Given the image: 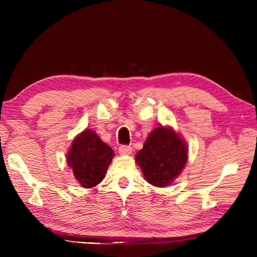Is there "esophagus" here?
<instances>
[{
	"mask_svg": "<svg viewBox=\"0 0 257 257\" xmlns=\"http://www.w3.org/2000/svg\"><path fill=\"white\" fill-rule=\"evenodd\" d=\"M118 151H119V154L120 155H122V156H128V155H130L133 152V149H132V147L130 146H125V145H122V146H120L119 148H118Z\"/></svg>",
	"mask_w": 257,
	"mask_h": 257,
	"instance_id": "obj_1",
	"label": "esophagus"
}]
</instances>
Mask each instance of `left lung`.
<instances>
[{"mask_svg":"<svg viewBox=\"0 0 257 257\" xmlns=\"http://www.w3.org/2000/svg\"><path fill=\"white\" fill-rule=\"evenodd\" d=\"M188 161V146L171 127L155 128L144 148L136 155L145 179L155 187L165 188L182 172Z\"/></svg>","mask_w":257,"mask_h":257,"instance_id":"obj_1","label":"left lung"}]
</instances>
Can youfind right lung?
Returning <instances> with one entry per match:
<instances>
[{
  "instance_id": "add662e5",
  "label": "right lung",
  "mask_w": 257,
  "mask_h": 257,
  "mask_svg": "<svg viewBox=\"0 0 257 257\" xmlns=\"http://www.w3.org/2000/svg\"><path fill=\"white\" fill-rule=\"evenodd\" d=\"M114 154L90 129H85L73 141L67 154V165L83 188H94L105 178Z\"/></svg>"
}]
</instances>
